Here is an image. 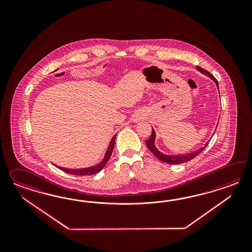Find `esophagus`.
<instances>
[{
    "instance_id": "1",
    "label": "esophagus",
    "mask_w": 252,
    "mask_h": 252,
    "mask_svg": "<svg viewBox=\"0 0 252 252\" xmlns=\"http://www.w3.org/2000/svg\"><path fill=\"white\" fill-rule=\"evenodd\" d=\"M144 116L145 115H143V113H137L134 116V122H138V121H140V120H142L143 118H144Z\"/></svg>"
}]
</instances>
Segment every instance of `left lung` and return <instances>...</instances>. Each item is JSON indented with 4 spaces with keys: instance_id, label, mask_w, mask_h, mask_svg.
Here are the masks:
<instances>
[{
    "instance_id": "8db88e82",
    "label": "left lung",
    "mask_w": 252,
    "mask_h": 252,
    "mask_svg": "<svg viewBox=\"0 0 252 252\" xmlns=\"http://www.w3.org/2000/svg\"><path fill=\"white\" fill-rule=\"evenodd\" d=\"M197 69H198L199 72H201L202 74L210 76V77L214 80V82H215L216 86L218 87V81H217V79H216L210 72H208L205 69L201 68V67H199V66H197ZM155 137H156L155 131H154V129L153 128L152 136L150 137L149 139L146 140V145L149 148V150L153 153V155L156 156L159 160H162L163 162H166V163H170V164H179V163L187 162V161H189V160L194 159L195 157H197L198 154L201 153V152L206 148V146L208 145V143H209V142H207L206 144L204 145V147L200 148L199 150H197L195 153H188V154H181V155H166V154H163V153H160V151L156 148L155 143H154V142H155Z\"/></svg>"
}]
</instances>
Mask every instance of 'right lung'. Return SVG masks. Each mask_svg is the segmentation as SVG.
Instances as JSON below:
<instances>
[{"label":"right lung","instance_id":"1","mask_svg":"<svg viewBox=\"0 0 252 252\" xmlns=\"http://www.w3.org/2000/svg\"><path fill=\"white\" fill-rule=\"evenodd\" d=\"M115 135L114 137L111 139L110 141V145L108 147V150L106 151V153L104 155L103 160H101L99 163L95 166H92L89 168H82V169H68V168L61 167V166H57L59 169H61L62 171L67 173V174H71V175H75V176H92L95 175L97 173H99L100 170H102L103 167L106 165L107 161L110 159L114 147H115Z\"/></svg>","mask_w":252,"mask_h":252}]
</instances>
